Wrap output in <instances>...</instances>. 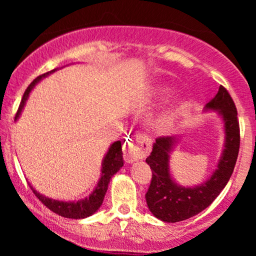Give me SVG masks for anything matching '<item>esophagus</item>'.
<instances>
[{"label": "esophagus", "mask_w": 256, "mask_h": 256, "mask_svg": "<svg viewBox=\"0 0 256 256\" xmlns=\"http://www.w3.org/2000/svg\"><path fill=\"white\" fill-rule=\"evenodd\" d=\"M144 156L143 152L140 150V148H137L136 146L134 144H128L125 146V158L128 161H134L138 160V158H142Z\"/></svg>", "instance_id": "esophagus-1"}]
</instances>
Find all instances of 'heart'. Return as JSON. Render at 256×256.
Returning <instances> with one entry per match:
<instances>
[{"mask_svg":"<svg viewBox=\"0 0 256 256\" xmlns=\"http://www.w3.org/2000/svg\"><path fill=\"white\" fill-rule=\"evenodd\" d=\"M176 118V110H170L166 113H164L160 118V124L162 126H170L173 122V120Z\"/></svg>","mask_w":256,"mask_h":256,"instance_id":"obj_1","label":"heart"}]
</instances>
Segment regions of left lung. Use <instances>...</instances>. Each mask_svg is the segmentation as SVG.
Listing matches in <instances>:
<instances>
[{
	"label": "left lung",
	"instance_id": "8db88e82",
	"mask_svg": "<svg viewBox=\"0 0 256 256\" xmlns=\"http://www.w3.org/2000/svg\"><path fill=\"white\" fill-rule=\"evenodd\" d=\"M207 110H218L225 125V149L212 177L195 188H184L173 182L170 174V152L174 137H158L146 164L152 168V182L146 200L148 208L158 219L166 222H177L189 219L206 210L218 198L228 184L240 152V122L237 110L228 91L220 85L218 94L206 106Z\"/></svg>",
	"mask_w": 256,
	"mask_h": 256
}]
</instances>
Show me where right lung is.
Instances as JSON below:
<instances>
[{"label": "right lung", "instance_id": "obj_1", "mask_svg": "<svg viewBox=\"0 0 256 256\" xmlns=\"http://www.w3.org/2000/svg\"><path fill=\"white\" fill-rule=\"evenodd\" d=\"M52 72H55V70H52L50 72L44 73V74L38 76V77L34 79L30 85H28V89L25 90L24 96H22V102H20L19 108H18V112L16 114V120L19 118L20 113H22V108H24L26 100L28 98V94H30L31 90L34 89V85H36L43 77H46L49 73H52ZM122 165H124V161H122V142H120V140H116V142H114L113 144L110 146V150H108L107 154H106V156L104 158V164H102L101 179H100L96 189L94 190L92 194H91L88 198L82 200V201H78V202L55 201V200L48 198H46V196L40 195V194L37 192L32 186L31 189L34 195L37 196V198L40 200V201L42 202L46 208H49L52 212L56 213L61 216H64V218L83 219V218H86V216H90L91 214H94L98 210L100 206H101L102 202H104V195L106 192H107L108 183H110V178L119 171L120 167H122Z\"/></svg>", "mask_w": 256, "mask_h": 256}]
</instances>
